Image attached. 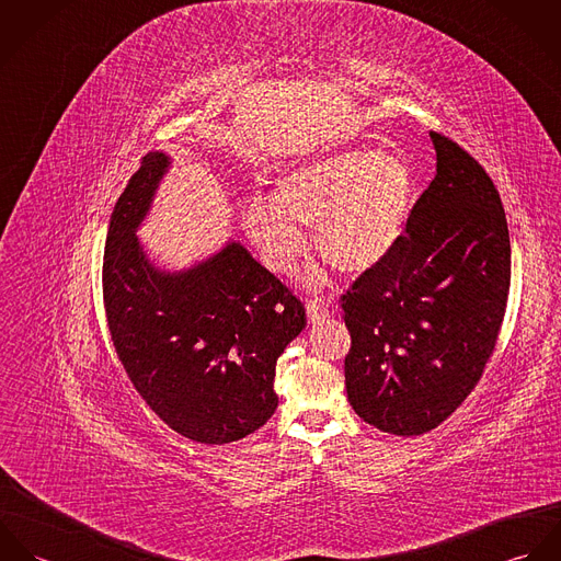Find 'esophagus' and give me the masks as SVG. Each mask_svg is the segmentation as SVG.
Listing matches in <instances>:
<instances>
[{"instance_id": "esophagus-1", "label": "esophagus", "mask_w": 561, "mask_h": 561, "mask_svg": "<svg viewBox=\"0 0 561 561\" xmlns=\"http://www.w3.org/2000/svg\"><path fill=\"white\" fill-rule=\"evenodd\" d=\"M307 316H309V321H311V323H320V321L328 320V318H330V311H328V307H325V305H320V302H309V305H307Z\"/></svg>"}]
</instances>
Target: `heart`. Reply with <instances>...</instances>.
<instances>
[{"instance_id": "b5f03b06", "label": "heart", "mask_w": 561, "mask_h": 561, "mask_svg": "<svg viewBox=\"0 0 561 561\" xmlns=\"http://www.w3.org/2000/svg\"><path fill=\"white\" fill-rule=\"evenodd\" d=\"M414 196V172L391 149H347L285 170L272 201L250 196L240 225L263 265L289 274L313 227L321 259L341 274L378 267L400 243Z\"/></svg>"}]
</instances>
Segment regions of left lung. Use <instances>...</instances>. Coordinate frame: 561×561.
I'll return each instance as SVG.
<instances>
[{
	"label": "left lung",
	"mask_w": 561,
	"mask_h": 561,
	"mask_svg": "<svg viewBox=\"0 0 561 561\" xmlns=\"http://www.w3.org/2000/svg\"><path fill=\"white\" fill-rule=\"evenodd\" d=\"M430 138L436 176L403 238L341 298L347 400L398 436L434 430L476 389L510 291V233L492 179L449 138Z\"/></svg>",
	"instance_id": "1"
}]
</instances>
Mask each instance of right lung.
Masks as SVG:
<instances>
[{
    "instance_id": "right-lung-1",
    "label": "right lung",
    "mask_w": 561,
    "mask_h": 561,
    "mask_svg": "<svg viewBox=\"0 0 561 561\" xmlns=\"http://www.w3.org/2000/svg\"><path fill=\"white\" fill-rule=\"evenodd\" d=\"M170 156L149 153L110 218L103 302L116 354L142 400L176 434L225 445L274 414L276 360L302 332V302L240 241L183 270L147 254L138 229Z\"/></svg>"
}]
</instances>
